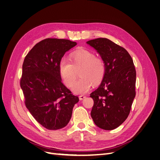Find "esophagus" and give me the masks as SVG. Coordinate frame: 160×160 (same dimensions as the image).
Returning <instances> with one entry per match:
<instances>
[{
  "mask_svg": "<svg viewBox=\"0 0 160 160\" xmlns=\"http://www.w3.org/2000/svg\"><path fill=\"white\" fill-rule=\"evenodd\" d=\"M86 97V96H84V95H80V96H79V99H80V100H83Z\"/></svg>",
  "mask_w": 160,
  "mask_h": 160,
  "instance_id": "obj_1",
  "label": "esophagus"
}]
</instances>
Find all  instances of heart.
Here are the masks:
<instances>
[{
	"mask_svg": "<svg viewBox=\"0 0 160 160\" xmlns=\"http://www.w3.org/2000/svg\"><path fill=\"white\" fill-rule=\"evenodd\" d=\"M71 61L66 58L60 60L59 72L64 83L71 87L76 78L77 71H80L81 77L72 87L74 93H86L92 83L97 85L103 80L106 71L105 62L93 52L86 49L74 51L71 55Z\"/></svg>",
	"mask_w": 160,
	"mask_h": 160,
	"instance_id": "1",
	"label": "heart"
}]
</instances>
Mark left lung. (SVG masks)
<instances>
[{
    "label": "left lung",
    "mask_w": 160,
    "mask_h": 160,
    "mask_svg": "<svg viewBox=\"0 0 160 160\" xmlns=\"http://www.w3.org/2000/svg\"><path fill=\"white\" fill-rule=\"evenodd\" d=\"M105 63V74L90 97L94 105L91 116L100 129L112 130L127 118L136 91V72L132 58L123 48L105 38L87 42Z\"/></svg>",
    "instance_id": "8db88e82"
}]
</instances>
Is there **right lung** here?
Here are the masks:
<instances>
[{
	"label": "right lung",
	"instance_id": "right-lung-1",
	"mask_svg": "<svg viewBox=\"0 0 160 160\" xmlns=\"http://www.w3.org/2000/svg\"><path fill=\"white\" fill-rule=\"evenodd\" d=\"M76 45L67 39L46 38L30 50L23 62L20 87L25 105L34 118L49 130L66 127L79 101L62 83L59 72L60 60Z\"/></svg>",
	"mask_w": 160,
	"mask_h": 160
}]
</instances>
